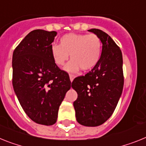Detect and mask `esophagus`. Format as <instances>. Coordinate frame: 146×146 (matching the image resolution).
I'll return each mask as SVG.
<instances>
[{
	"label": "esophagus",
	"mask_w": 146,
	"mask_h": 146,
	"mask_svg": "<svg viewBox=\"0 0 146 146\" xmlns=\"http://www.w3.org/2000/svg\"><path fill=\"white\" fill-rule=\"evenodd\" d=\"M74 78H75V76L73 75H72V74H70V82H73V79H74Z\"/></svg>",
	"instance_id": "1"
}]
</instances>
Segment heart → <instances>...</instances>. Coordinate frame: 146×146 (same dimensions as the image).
I'll use <instances>...</instances> for the list:
<instances>
[{
	"instance_id": "obj_1",
	"label": "heart",
	"mask_w": 146,
	"mask_h": 146,
	"mask_svg": "<svg viewBox=\"0 0 146 146\" xmlns=\"http://www.w3.org/2000/svg\"><path fill=\"white\" fill-rule=\"evenodd\" d=\"M102 41L95 34L68 33L64 35L59 45L52 44L51 55L58 67L64 65L70 55L71 60L64 67L69 73H76L79 69L88 71L97 64L101 57Z\"/></svg>"
}]
</instances>
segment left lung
Wrapping results in <instances>:
<instances>
[{
	"mask_svg": "<svg viewBox=\"0 0 146 146\" xmlns=\"http://www.w3.org/2000/svg\"><path fill=\"white\" fill-rule=\"evenodd\" d=\"M88 31L101 39V57L89 73L74 79L72 88L78 94L73 102L77 122L95 127L103 124L113 114L122 95L124 76L120 48L105 32L98 29Z\"/></svg>",
	"mask_w": 146,
	"mask_h": 146,
	"instance_id": "left-lung-1",
	"label": "left lung"
}]
</instances>
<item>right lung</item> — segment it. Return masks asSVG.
<instances>
[{
    "label": "right lung",
    "instance_id": "1",
    "mask_svg": "<svg viewBox=\"0 0 146 146\" xmlns=\"http://www.w3.org/2000/svg\"><path fill=\"white\" fill-rule=\"evenodd\" d=\"M56 31L35 29L15 49L13 85L28 117L38 124L52 125L71 82L68 73L55 64L51 46Z\"/></svg>",
    "mask_w": 146,
    "mask_h": 146
}]
</instances>
